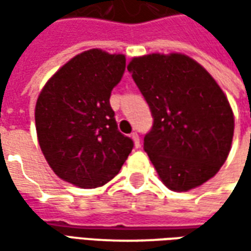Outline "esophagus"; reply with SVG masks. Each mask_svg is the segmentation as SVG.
Wrapping results in <instances>:
<instances>
[{"label": "esophagus", "mask_w": 251, "mask_h": 251, "mask_svg": "<svg viewBox=\"0 0 251 251\" xmlns=\"http://www.w3.org/2000/svg\"><path fill=\"white\" fill-rule=\"evenodd\" d=\"M131 140H133V142H134V147L136 148H140L141 147V142H140V137H138V134L137 133H131Z\"/></svg>", "instance_id": "1"}]
</instances>
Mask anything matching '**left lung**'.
I'll list each match as a JSON object with an SVG mask.
<instances>
[{
	"instance_id": "1",
	"label": "left lung",
	"mask_w": 251,
	"mask_h": 251,
	"mask_svg": "<svg viewBox=\"0 0 251 251\" xmlns=\"http://www.w3.org/2000/svg\"><path fill=\"white\" fill-rule=\"evenodd\" d=\"M154 118L144 151L169 189L187 192L214 177L227 160L234 113L204 67L179 52L136 56L127 64Z\"/></svg>"
}]
</instances>
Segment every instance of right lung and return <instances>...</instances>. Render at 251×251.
<instances>
[{"label": "right lung", "mask_w": 251, "mask_h": 251, "mask_svg": "<svg viewBox=\"0 0 251 251\" xmlns=\"http://www.w3.org/2000/svg\"><path fill=\"white\" fill-rule=\"evenodd\" d=\"M125 66V55L93 48L60 67L39 94L35 122L41 152L56 176L75 187L109 183L133 149L109 100Z\"/></svg>", "instance_id": "add662e5"}]
</instances>
